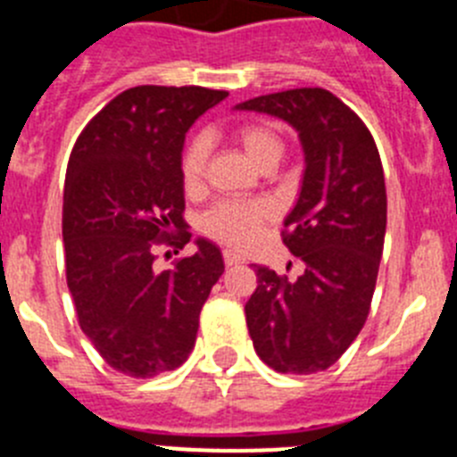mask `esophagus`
<instances>
[{
    "mask_svg": "<svg viewBox=\"0 0 457 457\" xmlns=\"http://www.w3.org/2000/svg\"><path fill=\"white\" fill-rule=\"evenodd\" d=\"M242 263V258L237 256L236 252H231V249H226L224 252V265L226 268H231V265H240Z\"/></svg>",
    "mask_w": 457,
    "mask_h": 457,
    "instance_id": "34e87169",
    "label": "esophagus"
}]
</instances>
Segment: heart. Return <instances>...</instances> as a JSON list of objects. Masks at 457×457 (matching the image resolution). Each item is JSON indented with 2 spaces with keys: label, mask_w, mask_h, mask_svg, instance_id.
I'll use <instances>...</instances> for the list:
<instances>
[{
  "label": "heart",
  "mask_w": 457,
  "mask_h": 457,
  "mask_svg": "<svg viewBox=\"0 0 457 457\" xmlns=\"http://www.w3.org/2000/svg\"><path fill=\"white\" fill-rule=\"evenodd\" d=\"M236 139L247 153V157L258 169H274L284 157L286 141L278 135L277 128L270 123H245L236 130ZM205 157L208 146L204 137H196L187 144L180 162V176L187 192L199 189L204 179ZM270 208L263 201H221L215 208H210L201 220V228L215 240L226 242L231 247H245L253 237L256 228L268 220Z\"/></svg>",
  "instance_id": "heart-1"
}]
</instances>
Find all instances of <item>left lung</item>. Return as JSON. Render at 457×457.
<instances>
[{
  "label": "left lung",
  "mask_w": 457,
  "mask_h": 457,
  "mask_svg": "<svg viewBox=\"0 0 457 457\" xmlns=\"http://www.w3.org/2000/svg\"><path fill=\"white\" fill-rule=\"evenodd\" d=\"M293 125L304 151L284 245L304 263L295 281L256 265L245 304L256 354L277 373L338 361L369 318L386 231L385 171L369 128L325 88H290L236 104Z\"/></svg>",
  "instance_id": "left-lung-1"
}]
</instances>
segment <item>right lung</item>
<instances>
[{
	"instance_id": "add662e5",
	"label": "right lung",
	"mask_w": 457,
	"mask_h": 457,
	"mask_svg": "<svg viewBox=\"0 0 457 457\" xmlns=\"http://www.w3.org/2000/svg\"><path fill=\"white\" fill-rule=\"evenodd\" d=\"M226 96L204 87L128 88L93 116L68 160V290L93 348L130 378L183 364L224 272L220 247L204 237L194 240L192 256L162 272L153 247H183L192 237L183 220L185 132Z\"/></svg>"
}]
</instances>
